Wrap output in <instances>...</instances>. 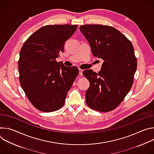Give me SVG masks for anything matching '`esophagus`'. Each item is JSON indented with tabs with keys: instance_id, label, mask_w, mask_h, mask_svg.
I'll list each match as a JSON object with an SVG mask.
<instances>
[{
	"instance_id": "obj_1",
	"label": "esophagus",
	"mask_w": 154,
	"mask_h": 154,
	"mask_svg": "<svg viewBox=\"0 0 154 154\" xmlns=\"http://www.w3.org/2000/svg\"><path fill=\"white\" fill-rule=\"evenodd\" d=\"M83 71V70H82V69H79V74H80V75H83V74H82Z\"/></svg>"
}]
</instances>
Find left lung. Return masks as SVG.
Returning <instances> with one entry per match:
<instances>
[{"mask_svg":"<svg viewBox=\"0 0 154 154\" xmlns=\"http://www.w3.org/2000/svg\"><path fill=\"white\" fill-rule=\"evenodd\" d=\"M80 30L89 42L93 55L104 61L98 74L92 69L83 71L90 82L86 103L96 111H112L122 102L134 83L137 59L133 45L111 26L87 24L81 26Z\"/></svg>","mask_w":154,"mask_h":154,"instance_id":"left-lung-1","label":"left lung"}]
</instances>
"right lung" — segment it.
I'll return each mask as SVG.
<instances>
[{
  "label": "right lung",
  "instance_id": "1",
  "mask_svg": "<svg viewBox=\"0 0 154 154\" xmlns=\"http://www.w3.org/2000/svg\"><path fill=\"white\" fill-rule=\"evenodd\" d=\"M77 25H48L33 33L19 53V82L28 99L43 112L58 110L64 104L68 91L79 73L75 66L57 62L65 41Z\"/></svg>",
  "mask_w": 154,
  "mask_h": 154
}]
</instances>
